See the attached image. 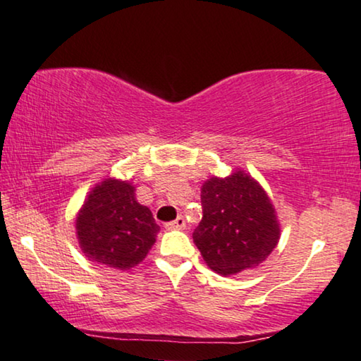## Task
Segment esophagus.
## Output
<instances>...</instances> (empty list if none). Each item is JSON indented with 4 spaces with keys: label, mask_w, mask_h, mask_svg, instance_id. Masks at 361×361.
<instances>
[{
    "label": "esophagus",
    "mask_w": 361,
    "mask_h": 361,
    "mask_svg": "<svg viewBox=\"0 0 361 361\" xmlns=\"http://www.w3.org/2000/svg\"><path fill=\"white\" fill-rule=\"evenodd\" d=\"M166 229H185L186 228V221L183 216H178L175 221H170V223L165 224Z\"/></svg>",
    "instance_id": "esophagus-1"
}]
</instances>
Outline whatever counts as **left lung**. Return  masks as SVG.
Wrapping results in <instances>:
<instances>
[{"label":"left lung","mask_w":361,"mask_h":361,"mask_svg":"<svg viewBox=\"0 0 361 361\" xmlns=\"http://www.w3.org/2000/svg\"><path fill=\"white\" fill-rule=\"evenodd\" d=\"M203 218L193 241L223 276L259 266L277 246L279 223L266 191L246 173L211 178L201 188Z\"/></svg>","instance_id":"1"}]
</instances>
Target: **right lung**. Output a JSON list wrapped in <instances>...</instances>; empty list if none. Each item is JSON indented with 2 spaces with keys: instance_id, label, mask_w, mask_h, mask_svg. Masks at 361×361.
<instances>
[{
  "instance_id": "add662e5",
  "label": "right lung",
  "mask_w": 361,
  "mask_h": 361,
  "mask_svg": "<svg viewBox=\"0 0 361 361\" xmlns=\"http://www.w3.org/2000/svg\"><path fill=\"white\" fill-rule=\"evenodd\" d=\"M80 247L90 261L127 271L140 264L160 226L135 200L130 183L105 180L89 195L75 221Z\"/></svg>"
}]
</instances>
